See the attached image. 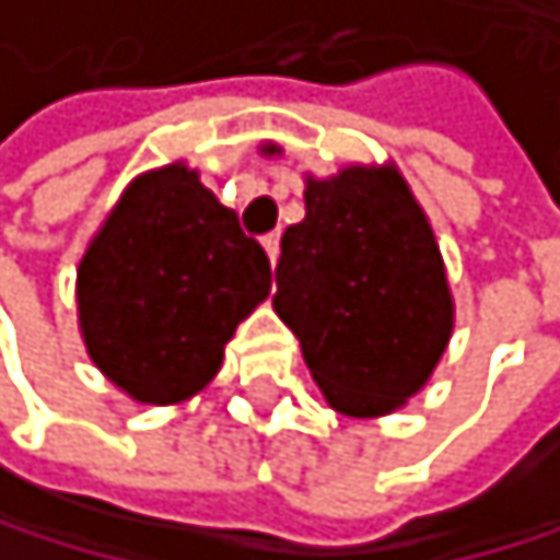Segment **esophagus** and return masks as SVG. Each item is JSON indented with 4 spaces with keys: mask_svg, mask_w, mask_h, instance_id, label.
<instances>
[{
    "mask_svg": "<svg viewBox=\"0 0 560 560\" xmlns=\"http://www.w3.org/2000/svg\"><path fill=\"white\" fill-rule=\"evenodd\" d=\"M262 248H266L269 262H277V256H280V232H269V235L262 238Z\"/></svg>",
    "mask_w": 560,
    "mask_h": 560,
    "instance_id": "34e87169",
    "label": "esophagus"
}]
</instances>
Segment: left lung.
<instances>
[{
    "mask_svg": "<svg viewBox=\"0 0 560 560\" xmlns=\"http://www.w3.org/2000/svg\"><path fill=\"white\" fill-rule=\"evenodd\" d=\"M277 315L342 416L371 419L429 381L454 332L440 245L395 168L312 179L280 238Z\"/></svg>",
    "mask_w": 560,
    "mask_h": 560,
    "instance_id": "8db88e82",
    "label": "left lung"
}]
</instances>
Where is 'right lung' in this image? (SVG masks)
<instances>
[{
	"label": "right lung",
	"mask_w": 560,
	"mask_h": 560,
	"mask_svg": "<svg viewBox=\"0 0 560 560\" xmlns=\"http://www.w3.org/2000/svg\"><path fill=\"white\" fill-rule=\"evenodd\" d=\"M269 259L232 207L173 162L138 176L79 262V325L135 401L173 405L221 371L224 342L266 301Z\"/></svg>",
	"instance_id": "right-lung-1"
}]
</instances>
